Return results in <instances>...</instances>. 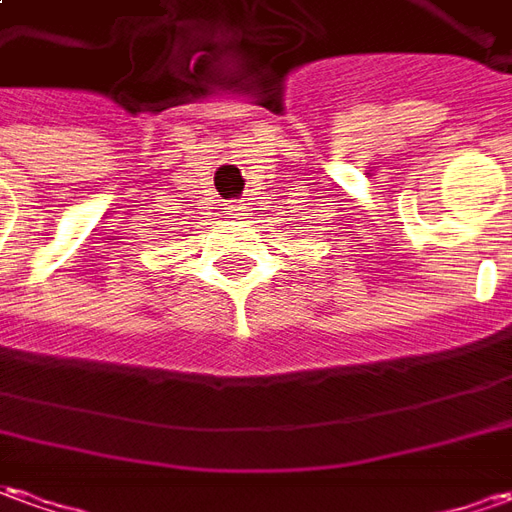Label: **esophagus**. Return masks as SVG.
<instances>
[{
	"label": "esophagus",
	"mask_w": 512,
	"mask_h": 512,
	"mask_svg": "<svg viewBox=\"0 0 512 512\" xmlns=\"http://www.w3.org/2000/svg\"><path fill=\"white\" fill-rule=\"evenodd\" d=\"M228 209H231V214H234V217H242V214H245V209H248V206H245L242 200H234V203H231Z\"/></svg>",
	"instance_id": "obj_1"
}]
</instances>
